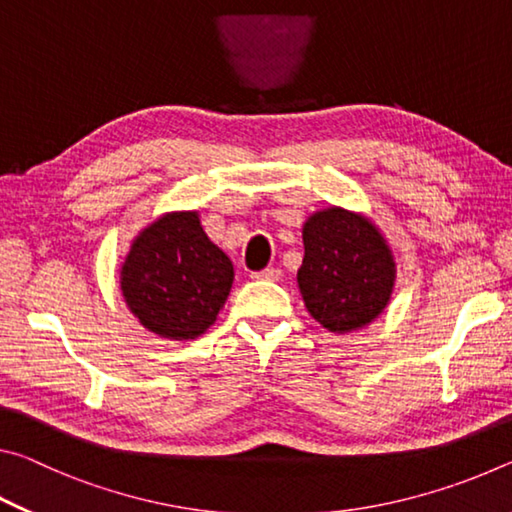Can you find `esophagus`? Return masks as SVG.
<instances>
[{
  "label": "esophagus",
  "instance_id": "1",
  "mask_svg": "<svg viewBox=\"0 0 512 512\" xmlns=\"http://www.w3.org/2000/svg\"><path fill=\"white\" fill-rule=\"evenodd\" d=\"M250 277L253 280H280L282 277V271L280 268H264V271H257V273H250Z\"/></svg>",
  "mask_w": 512,
  "mask_h": 512
}]
</instances>
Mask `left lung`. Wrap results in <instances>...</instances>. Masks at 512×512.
Returning a JSON list of instances; mask_svg holds the SVG:
<instances>
[{"label": "left lung", "mask_w": 512, "mask_h": 512, "mask_svg": "<svg viewBox=\"0 0 512 512\" xmlns=\"http://www.w3.org/2000/svg\"><path fill=\"white\" fill-rule=\"evenodd\" d=\"M302 241L298 287L309 314L336 334L372 323L395 284V259L375 223L329 207L309 216Z\"/></svg>", "instance_id": "8db88e82"}]
</instances>
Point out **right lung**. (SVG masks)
I'll list each match as a JSON object with an SVG mask.
<instances>
[{
    "label": "right lung",
    "instance_id": "add662e5",
    "mask_svg": "<svg viewBox=\"0 0 512 512\" xmlns=\"http://www.w3.org/2000/svg\"><path fill=\"white\" fill-rule=\"evenodd\" d=\"M235 280L230 257L214 246L196 212H171L133 241L121 266L126 305L149 332L187 341L210 327Z\"/></svg>",
    "mask_w": 512,
    "mask_h": 512
}]
</instances>
